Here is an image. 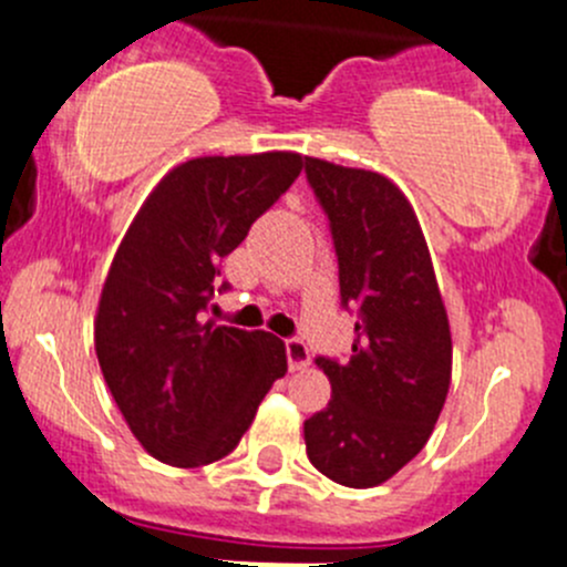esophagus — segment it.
<instances>
[{
	"label": "esophagus",
	"mask_w": 567,
	"mask_h": 567,
	"mask_svg": "<svg viewBox=\"0 0 567 567\" xmlns=\"http://www.w3.org/2000/svg\"><path fill=\"white\" fill-rule=\"evenodd\" d=\"M285 353H288V368L293 370H305L307 364H310V348H307L305 340H299V337H290V340H285Z\"/></svg>",
	"instance_id": "obj_1"
}]
</instances>
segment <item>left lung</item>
<instances>
[{"mask_svg":"<svg viewBox=\"0 0 567 567\" xmlns=\"http://www.w3.org/2000/svg\"><path fill=\"white\" fill-rule=\"evenodd\" d=\"M329 219L342 307L357 312L346 362L318 357L331 400L305 422L310 463L348 488L386 483L431 439L453 373L450 320L414 208L368 169L305 158Z\"/></svg>","mask_w":567,"mask_h":567,"instance_id":"left-lung-1","label":"left lung"}]
</instances>
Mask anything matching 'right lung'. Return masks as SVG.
Masks as SVG:
<instances>
[{"instance_id": "1", "label": "right lung", "mask_w": 567, "mask_h": 567, "mask_svg": "<svg viewBox=\"0 0 567 567\" xmlns=\"http://www.w3.org/2000/svg\"><path fill=\"white\" fill-rule=\"evenodd\" d=\"M301 167L299 153L192 158L162 177L117 247L95 353L131 433L162 463L194 468L225 458L288 373L279 337L214 326L203 312L221 257Z\"/></svg>"}]
</instances>
